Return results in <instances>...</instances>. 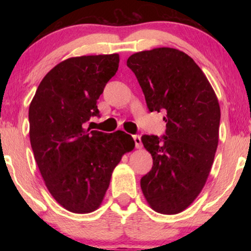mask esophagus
Instances as JSON below:
<instances>
[{
  "label": "esophagus",
  "mask_w": 251,
  "mask_h": 251,
  "mask_svg": "<svg viewBox=\"0 0 251 251\" xmlns=\"http://www.w3.org/2000/svg\"><path fill=\"white\" fill-rule=\"evenodd\" d=\"M133 140H135L136 149H142V139H140V136L139 135L133 136Z\"/></svg>",
  "instance_id": "1"
}]
</instances>
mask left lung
I'll list each match as a JSON object with an SVG mask.
<instances>
[{
    "label": "left lung",
    "instance_id": "left-lung-1",
    "mask_svg": "<svg viewBox=\"0 0 251 251\" xmlns=\"http://www.w3.org/2000/svg\"><path fill=\"white\" fill-rule=\"evenodd\" d=\"M135 73L151 112L166 111V136L144 135L153 167L140 180L154 211L176 215L190 207L210 174L218 146L221 107L203 72L183 51L155 48L131 54Z\"/></svg>",
    "mask_w": 251,
    "mask_h": 251
}]
</instances>
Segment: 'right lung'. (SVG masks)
<instances>
[{
  "label": "right lung",
  "mask_w": 251,
  "mask_h": 251,
  "mask_svg": "<svg viewBox=\"0 0 251 251\" xmlns=\"http://www.w3.org/2000/svg\"><path fill=\"white\" fill-rule=\"evenodd\" d=\"M119 63V53L68 58L43 77L30 101L29 139L41 176L54 200L74 214L100 207L113 170L135 149L121 130L83 128L99 114L97 100Z\"/></svg>",
  "instance_id": "right-lung-1"
}]
</instances>
